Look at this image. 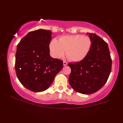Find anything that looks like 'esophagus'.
Instances as JSON below:
<instances>
[{"instance_id":"1","label":"esophagus","mask_w":123,"mask_h":123,"mask_svg":"<svg viewBox=\"0 0 123 123\" xmlns=\"http://www.w3.org/2000/svg\"><path fill=\"white\" fill-rule=\"evenodd\" d=\"M63 66H66V65H67V62H66V61H63Z\"/></svg>"}]
</instances>
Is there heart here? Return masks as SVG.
Returning a JSON list of instances; mask_svg holds the SVG:
<instances>
[{"label":"heart","mask_w":123,"mask_h":123,"mask_svg":"<svg viewBox=\"0 0 123 123\" xmlns=\"http://www.w3.org/2000/svg\"><path fill=\"white\" fill-rule=\"evenodd\" d=\"M91 46V41L89 37L80 35L63 36L58 41L53 39L49 47L51 55L56 59L63 56L66 51L68 60L79 62L84 60L88 55Z\"/></svg>","instance_id":"heart-1"}]
</instances>
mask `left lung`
<instances>
[{"instance_id": "obj_1", "label": "left lung", "mask_w": 123, "mask_h": 123, "mask_svg": "<svg viewBox=\"0 0 123 123\" xmlns=\"http://www.w3.org/2000/svg\"><path fill=\"white\" fill-rule=\"evenodd\" d=\"M87 34L92 42L88 55L80 62L68 63L71 68L70 86L77 92L84 94L99 90L107 82L112 68L107 43L96 34Z\"/></svg>"}]
</instances>
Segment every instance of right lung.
I'll return each mask as SVG.
<instances>
[{
    "instance_id": "1",
    "label": "right lung",
    "mask_w": 123,
    "mask_h": 123,
    "mask_svg": "<svg viewBox=\"0 0 123 123\" xmlns=\"http://www.w3.org/2000/svg\"><path fill=\"white\" fill-rule=\"evenodd\" d=\"M51 31L29 32L17 45L15 69L20 82L29 90L40 92L48 88L63 67V61L50 56Z\"/></svg>"
}]
</instances>
